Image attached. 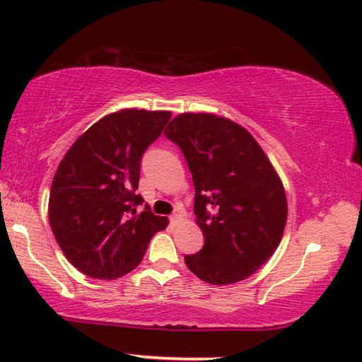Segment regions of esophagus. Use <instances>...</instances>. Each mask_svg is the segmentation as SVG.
I'll return each instance as SVG.
<instances>
[{"instance_id":"1","label":"esophagus","mask_w":362,"mask_h":362,"mask_svg":"<svg viewBox=\"0 0 362 362\" xmlns=\"http://www.w3.org/2000/svg\"><path fill=\"white\" fill-rule=\"evenodd\" d=\"M180 217H182V214H180V212H179V211H175V212H174V214H170V217H169V221H170V222H179V221H180Z\"/></svg>"}]
</instances>
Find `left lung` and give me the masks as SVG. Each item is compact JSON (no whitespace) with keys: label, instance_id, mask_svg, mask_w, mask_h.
I'll return each instance as SVG.
<instances>
[{"label":"left lung","instance_id":"1","mask_svg":"<svg viewBox=\"0 0 362 362\" xmlns=\"http://www.w3.org/2000/svg\"><path fill=\"white\" fill-rule=\"evenodd\" d=\"M164 135L180 148L194 185L203 248L185 255L198 279L240 282L274 255L286 223V198L262 148L238 124L212 114H180Z\"/></svg>","mask_w":362,"mask_h":362}]
</instances>
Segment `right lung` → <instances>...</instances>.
Here are the masks:
<instances>
[{
  "instance_id": "obj_1",
  "label": "right lung",
  "mask_w": 362,
  "mask_h": 362,
  "mask_svg": "<svg viewBox=\"0 0 362 362\" xmlns=\"http://www.w3.org/2000/svg\"><path fill=\"white\" fill-rule=\"evenodd\" d=\"M168 111L124 109L78 136L57 168L49 226L62 253L91 279L114 280L139 266L168 226L136 193L141 158L169 122Z\"/></svg>"
}]
</instances>
